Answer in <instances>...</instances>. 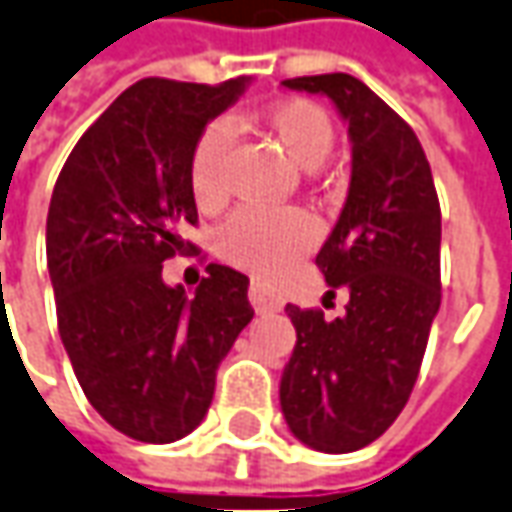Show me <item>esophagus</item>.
I'll use <instances>...</instances> for the list:
<instances>
[{
	"mask_svg": "<svg viewBox=\"0 0 512 512\" xmlns=\"http://www.w3.org/2000/svg\"><path fill=\"white\" fill-rule=\"evenodd\" d=\"M250 303H253V309H256L259 315H267V312H278V309H281V298H278L276 292L270 290L267 284H262V281H253V284H250Z\"/></svg>",
	"mask_w": 512,
	"mask_h": 512,
	"instance_id": "esophagus-1",
	"label": "esophagus"
}]
</instances>
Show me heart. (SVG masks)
<instances>
[{
	"instance_id": "obj_1",
	"label": "heart",
	"mask_w": 512,
	"mask_h": 512,
	"mask_svg": "<svg viewBox=\"0 0 512 512\" xmlns=\"http://www.w3.org/2000/svg\"><path fill=\"white\" fill-rule=\"evenodd\" d=\"M264 122L292 161L303 169L320 167L337 142V128L329 111L312 100H284L264 111ZM234 144V128L228 119H214L197 136L189 155V186L197 206L220 209L228 197V155ZM317 222L303 209H242L222 225L220 256L250 273H278L312 248Z\"/></svg>"
}]
</instances>
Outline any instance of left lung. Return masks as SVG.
<instances>
[{
    "label": "left lung",
    "instance_id": "1",
    "mask_svg": "<svg viewBox=\"0 0 512 512\" xmlns=\"http://www.w3.org/2000/svg\"><path fill=\"white\" fill-rule=\"evenodd\" d=\"M326 94L348 122L351 186L315 264L345 315L287 303L295 348L281 376L292 435L326 454L382 438L410 398L440 309V203L415 130L351 74L284 80Z\"/></svg>",
    "mask_w": 512,
    "mask_h": 512
}]
</instances>
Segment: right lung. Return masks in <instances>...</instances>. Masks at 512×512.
<instances>
[{
	"label": "right lung",
	"mask_w": 512,
	"mask_h": 512,
	"mask_svg": "<svg viewBox=\"0 0 512 512\" xmlns=\"http://www.w3.org/2000/svg\"><path fill=\"white\" fill-rule=\"evenodd\" d=\"M144 77L66 158L47 214V267L74 376L108 424L172 443L209 412L217 368L253 317L248 276L209 264L195 298L161 270L200 250L189 155L245 88Z\"/></svg>",
	"instance_id": "right-lung-1"
}]
</instances>
